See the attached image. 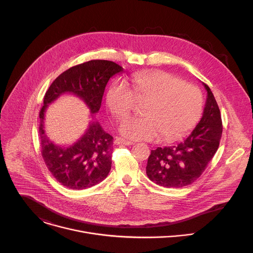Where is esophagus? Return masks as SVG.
<instances>
[{
  "label": "esophagus",
  "mask_w": 253,
  "mask_h": 253,
  "mask_svg": "<svg viewBox=\"0 0 253 253\" xmlns=\"http://www.w3.org/2000/svg\"><path fill=\"white\" fill-rule=\"evenodd\" d=\"M115 144H117V145H119V144H124V145H132L133 142L131 141H128L124 138H121V137H117L115 139Z\"/></svg>",
  "instance_id": "1"
}]
</instances>
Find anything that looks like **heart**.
<instances>
[{"instance_id":"1","label":"heart","mask_w":253,"mask_h":253,"mask_svg":"<svg viewBox=\"0 0 253 253\" xmlns=\"http://www.w3.org/2000/svg\"><path fill=\"white\" fill-rule=\"evenodd\" d=\"M132 89L123 81H115L108 88L105 103L116 118L130 113L135 102L147 101L142 114L127 117L120 124V132L133 140L173 142L187 135L202 114V96L192 84L162 71L137 73L131 77Z\"/></svg>"}]
</instances>
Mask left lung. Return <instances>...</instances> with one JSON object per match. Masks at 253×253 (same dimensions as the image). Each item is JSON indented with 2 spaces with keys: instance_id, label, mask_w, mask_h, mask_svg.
<instances>
[{
  "instance_id": "8db88e82",
  "label": "left lung",
  "mask_w": 253,
  "mask_h": 253,
  "mask_svg": "<svg viewBox=\"0 0 253 253\" xmlns=\"http://www.w3.org/2000/svg\"><path fill=\"white\" fill-rule=\"evenodd\" d=\"M207 98L203 116L182 142L151 150L146 174L151 181L166 188L187 186L197 180L213 158L222 135L219 107L210 88L203 83Z\"/></svg>"
}]
</instances>
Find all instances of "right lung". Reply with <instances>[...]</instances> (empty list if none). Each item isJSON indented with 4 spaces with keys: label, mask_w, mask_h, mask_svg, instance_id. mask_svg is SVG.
Segmentation results:
<instances>
[{
    "label": "right lung",
    "mask_w": 253,
    "mask_h": 253,
    "mask_svg": "<svg viewBox=\"0 0 253 253\" xmlns=\"http://www.w3.org/2000/svg\"><path fill=\"white\" fill-rule=\"evenodd\" d=\"M120 72L123 68L112 61L91 60L63 72L44 96L39 114L41 152L49 171L66 188L81 190L103 181L111 169L113 137L103 130L98 121H91L85 134L73 145L58 146L44 130L46 108L61 95L72 93L84 101L94 116L101 107L108 81Z\"/></svg>",
    "instance_id": "right-lung-1"
}]
</instances>
